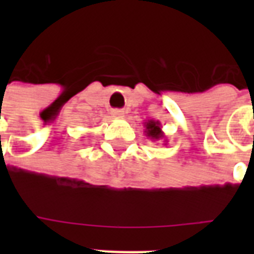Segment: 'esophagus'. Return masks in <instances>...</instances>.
<instances>
[{
  "label": "esophagus",
  "mask_w": 254,
  "mask_h": 254,
  "mask_svg": "<svg viewBox=\"0 0 254 254\" xmlns=\"http://www.w3.org/2000/svg\"><path fill=\"white\" fill-rule=\"evenodd\" d=\"M112 115H113V117H116V119H123L124 116H125V112H124L123 109H115V111H112Z\"/></svg>",
  "instance_id": "34e87169"
}]
</instances>
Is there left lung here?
I'll return each mask as SVG.
<instances>
[{"mask_svg": "<svg viewBox=\"0 0 254 254\" xmlns=\"http://www.w3.org/2000/svg\"><path fill=\"white\" fill-rule=\"evenodd\" d=\"M145 133L153 141H159L165 138V133L162 131V125L155 120H147L145 123ZM163 145H167V139H163Z\"/></svg>", "mask_w": 254, "mask_h": 254, "instance_id": "left-lung-1", "label": "left lung"}]
</instances>
